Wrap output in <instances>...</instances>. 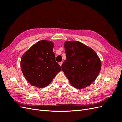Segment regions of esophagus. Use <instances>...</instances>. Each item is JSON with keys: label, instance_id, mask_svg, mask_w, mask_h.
<instances>
[{"label": "esophagus", "instance_id": "obj_1", "mask_svg": "<svg viewBox=\"0 0 122 122\" xmlns=\"http://www.w3.org/2000/svg\"><path fill=\"white\" fill-rule=\"evenodd\" d=\"M59 65L61 66H62V62H60L59 63Z\"/></svg>", "mask_w": 122, "mask_h": 122}]
</instances>
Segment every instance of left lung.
Listing matches in <instances>:
<instances>
[{
    "label": "left lung",
    "instance_id": "obj_1",
    "mask_svg": "<svg viewBox=\"0 0 122 122\" xmlns=\"http://www.w3.org/2000/svg\"><path fill=\"white\" fill-rule=\"evenodd\" d=\"M66 59L62 70L70 84L77 89L89 86L101 68V62L95 51L77 41L64 42Z\"/></svg>",
    "mask_w": 122,
    "mask_h": 122
}]
</instances>
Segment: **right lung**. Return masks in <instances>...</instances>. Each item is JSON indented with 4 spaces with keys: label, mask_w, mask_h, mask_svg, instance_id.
<instances>
[{
    "label": "right lung",
    "mask_w": 122,
    "mask_h": 122,
    "mask_svg": "<svg viewBox=\"0 0 122 122\" xmlns=\"http://www.w3.org/2000/svg\"><path fill=\"white\" fill-rule=\"evenodd\" d=\"M50 41L40 40L23 54L20 65L27 81L33 86L45 87L52 81L61 68L55 60Z\"/></svg>",
    "instance_id": "obj_1"
}]
</instances>
